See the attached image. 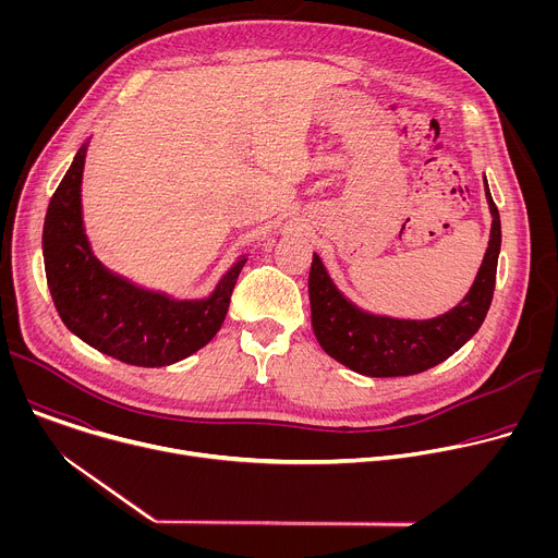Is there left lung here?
<instances>
[{
	"mask_svg": "<svg viewBox=\"0 0 558 558\" xmlns=\"http://www.w3.org/2000/svg\"><path fill=\"white\" fill-rule=\"evenodd\" d=\"M484 187L493 216L488 250L468 293L441 315L409 320L371 313L344 295L323 258L313 254L308 271L311 327L327 355L366 377H404L441 364L480 331L493 302L501 252L499 209L486 177Z\"/></svg>",
	"mask_w": 558,
	"mask_h": 558,
	"instance_id": "left-lung-1",
	"label": "left lung"
}]
</instances>
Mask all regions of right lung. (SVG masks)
Returning <instances> with one entry per match:
<instances>
[{"label":"right lung","instance_id":"add662e5","mask_svg":"<svg viewBox=\"0 0 558 558\" xmlns=\"http://www.w3.org/2000/svg\"><path fill=\"white\" fill-rule=\"evenodd\" d=\"M90 138L50 198L44 220V267L52 302L68 331L132 366H170L218 333L247 254L205 298H172L110 271L93 252L84 227L82 181Z\"/></svg>","mask_w":558,"mask_h":558}]
</instances>
